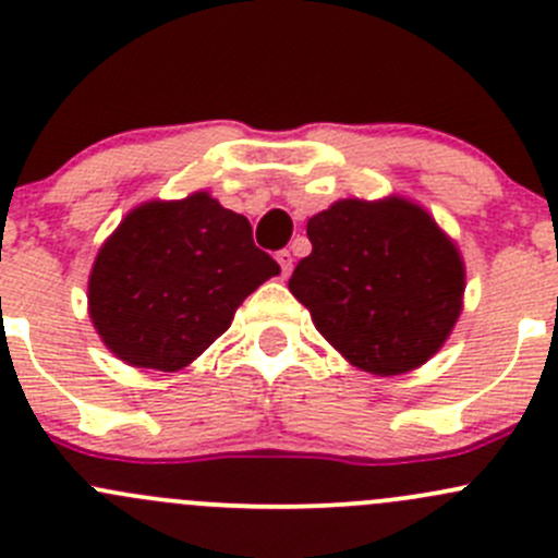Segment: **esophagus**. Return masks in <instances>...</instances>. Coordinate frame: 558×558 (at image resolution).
Here are the masks:
<instances>
[{"instance_id":"34e87169","label":"esophagus","mask_w":558,"mask_h":558,"mask_svg":"<svg viewBox=\"0 0 558 558\" xmlns=\"http://www.w3.org/2000/svg\"><path fill=\"white\" fill-rule=\"evenodd\" d=\"M278 264H280V272L291 275V267H294V258H291V251H278Z\"/></svg>"}]
</instances>
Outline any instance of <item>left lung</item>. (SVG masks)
Wrapping results in <instances>:
<instances>
[{"label": "left lung", "instance_id": "obj_1", "mask_svg": "<svg viewBox=\"0 0 558 558\" xmlns=\"http://www.w3.org/2000/svg\"><path fill=\"white\" fill-rule=\"evenodd\" d=\"M311 256L289 289L342 356L399 375L435 356L461 313L464 267L429 213L404 199H342L307 221Z\"/></svg>", "mask_w": 558, "mask_h": 558}]
</instances>
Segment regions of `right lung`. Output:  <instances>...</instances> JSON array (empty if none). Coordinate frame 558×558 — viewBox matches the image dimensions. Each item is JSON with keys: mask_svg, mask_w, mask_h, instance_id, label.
I'll list each match as a JSON object with an SVG mask.
<instances>
[{"mask_svg": "<svg viewBox=\"0 0 558 558\" xmlns=\"http://www.w3.org/2000/svg\"><path fill=\"white\" fill-rule=\"evenodd\" d=\"M280 267L245 216L205 191L129 213L94 262L88 311L105 345L134 367L194 362Z\"/></svg>", "mask_w": 558, "mask_h": 558, "instance_id": "1", "label": "right lung"}]
</instances>
